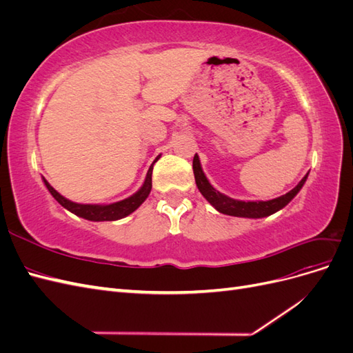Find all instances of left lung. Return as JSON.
Listing matches in <instances>:
<instances>
[{"label":"left lung","mask_w":353,"mask_h":353,"mask_svg":"<svg viewBox=\"0 0 353 353\" xmlns=\"http://www.w3.org/2000/svg\"><path fill=\"white\" fill-rule=\"evenodd\" d=\"M193 170H194L197 188L203 194V197H205L218 212L223 213V215L240 216V218H265V216L272 215L275 212H279L285 205H288V203L292 201V199L299 193V191H301L307 178V174H306L302 178L301 183H299L293 190H290L287 194L276 199H272L268 201H241V200H234L225 194L219 193L218 190H215L210 185L205 172H203L197 154L193 159Z\"/></svg>","instance_id":"left-lung-1"}]
</instances>
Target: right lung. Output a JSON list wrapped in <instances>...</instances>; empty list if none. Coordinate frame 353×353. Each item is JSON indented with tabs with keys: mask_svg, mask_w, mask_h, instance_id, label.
I'll return each mask as SVG.
<instances>
[{
	"mask_svg": "<svg viewBox=\"0 0 353 353\" xmlns=\"http://www.w3.org/2000/svg\"><path fill=\"white\" fill-rule=\"evenodd\" d=\"M152 172H153V168L150 166L143 187L138 190L135 194H132L131 197H128L125 200L112 203V205H81V203L70 201V200L63 197L61 194H59L57 191L47 183V179H44V184L48 188L51 196L54 197L63 208L74 213V215H78V216H81L83 219H88V221H117V219H122V218L128 216L134 210H137L143 205V201L148 197V194H150Z\"/></svg>",
	"mask_w": 353,
	"mask_h": 353,
	"instance_id": "obj_1",
	"label": "right lung"
}]
</instances>
